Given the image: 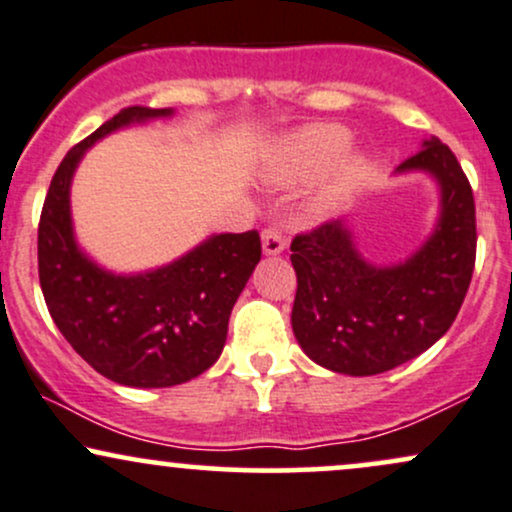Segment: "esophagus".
<instances>
[{
    "label": "esophagus",
    "instance_id": "1",
    "mask_svg": "<svg viewBox=\"0 0 512 512\" xmlns=\"http://www.w3.org/2000/svg\"><path fill=\"white\" fill-rule=\"evenodd\" d=\"M284 248H286L284 233H281L279 228H274V226L264 228V231H262V250H264V255H279V252H284Z\"/></svg>",
    "mask_w": 512,
    "mask_h": 512
}]
</instances>
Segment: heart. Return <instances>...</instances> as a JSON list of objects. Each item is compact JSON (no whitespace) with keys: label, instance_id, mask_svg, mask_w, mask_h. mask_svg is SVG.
I'll return each mask as SVG.
<instances>
[{"label":"heart","instance_id":"obj_1","mask_svg":"<svg viewBox=\"0 0 512 512\" xmlns=\"http://www.w3.org/2000/svg\"><path fill=\"white\" fill-rule=\"evenodd\" d=\"M349 144L351 134L342 125L325 122V125L305 127L301 132L291 134L281 146L272 168V178L276 182H298L310 178V175L325 170L332 161H337ZM363 170H366V163L361 156L344 158L339 168L334 170L332 182L322 192V204H332L334 199L346 195L361 180Z\"/></svg>","mask_w":512,"mask_h":512}]
</instances>
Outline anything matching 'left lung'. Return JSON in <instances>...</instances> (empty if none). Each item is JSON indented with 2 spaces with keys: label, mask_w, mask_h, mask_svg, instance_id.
Here are the masks:
<instances>
[{
  "label": "left lung",
  "mask_w": 512,
  "mask_h": 512,
  "mask_svg": "<svg viewBox=\"0 0 512 512\" xmlns=\"http://www.w3.org/2000/svg\"><path fill=\"white\" fill-rule=\"evenodd\" d=\"M409 170H426L440 185L436 231L409 260L373 267L358 255L344 221L320 223L291 243L293 334L334 373L378 375L424 354L450 330L467 296L477 260L472 185L438 137L397 173Z\"/></svg>",
  "instance_id": "8db88e82"
}]
</instances>
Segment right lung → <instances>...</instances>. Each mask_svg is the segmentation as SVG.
I'll list each match as a JSON object with an SVG mask.
<instances>
[{
    "mask_svg": "<svg viewBox=\"0 0 512 512\" xmlns=\"http://www.w3.org/2000/svg\"><path fill=\"white\" fill-rule=\"evenodd\" d=\"M168 115L170 108L132 105L72 146L38 223L40 289L52 320L88 366L129 387H173L214 366L233 305L262 257L257 231L211 236L168 267L137 276L105 272L79 250L69 185L84 151L115 129Z\"/></svg>",
    "mask_w": 512,
    "mask_h": 512,
    "instance_id": "right-lung-1",
    "label": "right lung"
}]
</instances>
